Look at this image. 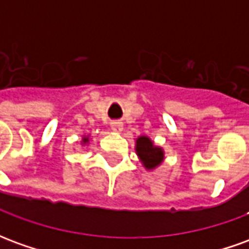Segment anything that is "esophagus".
<instances>
[{
	"mask_svg": "<svg viewBox=\"0 0 249 249\" xmlns=\"http://www.w3.org/2000/svg\"><path fill=\"white\" fill-rule=\"evenodd\" d=\"M123 126H124V125H123L121 121H112V123H110V128H112V130L116 132V133H120V132L123 130Z\"/></svg>",
	"mask_w": 249,
	"mask_h": 249,
	"instance_id": "34e87169",
	"label": "esophagus"
}]
</instances>
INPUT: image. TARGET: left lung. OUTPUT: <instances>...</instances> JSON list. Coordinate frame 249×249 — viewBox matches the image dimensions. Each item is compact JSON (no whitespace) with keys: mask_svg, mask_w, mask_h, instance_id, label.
Here are the masks:
<instances>
[{"mask_svg":"<svg viewBox=\"0 0 249 249\" xmlns=\"http://www.w3.org/2000/svg\"><path fill=\"white\" fill-rule=\"evenodd\" d=\"M136 155L146 171H155L161 165L165 159V152L161 146L155 145L151 137L142 135L136 139Z\"/></svg>","mask_w":249,"mask_h":249,"instance_id":"1","label":"left lung"}]
</instances>
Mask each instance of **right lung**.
I'll return each mask as SVG.
<instances>
[{
    "instance_id": "add662e5",
    "label": "right lung",
    "mask_w": 249,
    "mask_h": 249,
    "mask_svg": "<svg viewBox=\"0 0 249 249\" xmlns=\"http://www.w3.org/2000/svg\"><path fill=\"white\" fill-rule=\"evenodd\" d=\"M90 142V135H84L81 139V145L82 146H88Z\"/></svg>"
}]
</instances>
